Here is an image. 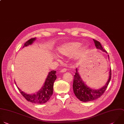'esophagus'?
<instances>
[{
  "mask_svg": "<svg viewBox=\"0 0 124 124\" xmlns=\"http://www.w3.org/2000/svg\"><path fill=\"white\" fill-rule=\"evenodd\" d=\"M66 71V69H65V68H62L60 70V72L61 73H63V72H65Z\"/></svg>",
  "mask_w": 124,
  "mask_h": 124,
  "instance_id": "obj_1",
  "label": "esophagus"
}]
</instances>
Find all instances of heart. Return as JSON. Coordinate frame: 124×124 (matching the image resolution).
<instances>
[{
  "mask_svg": "<svg viewBox=\"0 0 124 124\" xmlns=\"http://www.w3.org/2000/svg\"><path fill=\"white\" fill-rule=\"evenodd\" d=\"M81 46V43L79 42H69L61 45L58 50L60 55L71 56L74 54V58L78 59L83 56L87 48L85 45Z\"/></svg>",
  "mask_w": 124,
  "mask_h": 124,
  "instance_id": "obj_1",
  "label": "heart"
}]
</instances>
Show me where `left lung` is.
Segmentation results:
<instances>
[{
  "instance_id": "obj_1",
  "label": "left lung",
  "mask_w": 124,
  "mask_h": 124,
  "mask_svg": "<svg viewBox=\"0 0 124 124\" xmlns=\"http://www.w3.org/2000/svg\"><path fill=\"white\" fill-rule=\"evenodd\" d=\"M95 45L97 48L101 49L104 52L107 53V51L103 49L100 42L96 39H93ZM109 57V56H108ZM111 68L109 73V78L104 86L99 89L94 90L88 87L81 79L79 74H78V69L76 68L75 75L74 76L73 89L74 94L78 99L82 102H90L100 98L105 92L111 79Z\"/></svg>"
}]
</instances>
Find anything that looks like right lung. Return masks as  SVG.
I'll list each match as a JSON object with an SVG mask.
<instances>
[{"label":"right lung","instance_id":"1","mask_svg":"<svg viewBox=\"0 0 124 124\" xmlns=\"http://www.w3.org/2000/svg\"><path fill=\"white\" fill-rule=\"evenodd\" d=\"M36 39V38H31L24 43V47L31 44ZM56 71L52 70L49 72L48 75L44 84L42 88L35 94L29 95L22 92L18 87H17L21 95L26 99L28 102L36 104H40L46 103L53 94V84L57 78L56 75Z\"/></svg>","mask_w":124,"mask_h":124}]
</instances>
